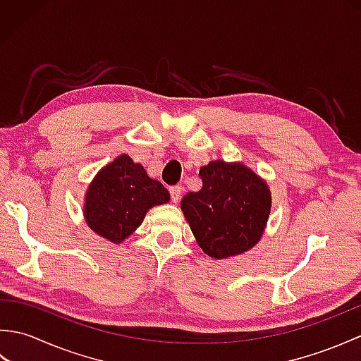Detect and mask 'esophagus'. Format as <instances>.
I'll return each instance as SVG.
<instances>
[{
	"mask_svg": "<svg viewBox=\"0 0 361 361\" xmlns=\"http://www.w3.org/2000/svg\"><path fill=\"white\" fill-rule=\"evenodd\" d=\"M169 192H171V200L173 202V203H176L181 198V192H183V188L180 186V185H176V186H171L169 188Z\"/></svg>",
	"mask_w": 361,
	"mask_h": 361,
	"instance_id": "obj_1",
	"label": "esophagus"
}]
</instances>
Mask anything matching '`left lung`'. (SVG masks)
I'll return each instance as SVG.
<instances>
[{
  "mask_svg": "<svg viewBox=\"0 0 361 361\" xmlns=\"http://www.w3.org/2000/svg\"><path fill=\"white\" fill-rule=\"evenodd\" d=\"M198 175L203 186L183 197L181 209L200 248L225 259L255 247L271 208L268 186L251 169L220 159Z\"/></svg>",
  "mask_w": 361,
  "mask_h": 361,
  "instance_id": "left-lung-1",
  "label": "left lung"
}]
</instances>
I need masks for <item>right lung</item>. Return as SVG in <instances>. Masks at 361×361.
Instances as JSON below:
<instances>
[{
    "label": "right lung",
    "instance_id": "right-lung-1",
    "mask_svg": "<svg viewBox=\"0 0 361 361\" xmlns=\"http://www.w3.org/2000/svg\"><path fill=\"white\" fill-rule=\"evenodd\" d=\"M169 198L167 189L152 180L140 163L121 155L90 185L85 219L96 234L119 243L142 224L152 206L164 204Z\"/></svg>",
    "mask_w": 361,
    "mask_h": 361
}]
</instances>
